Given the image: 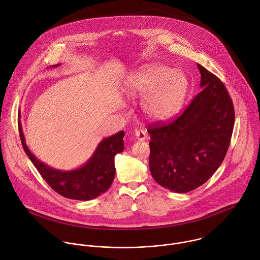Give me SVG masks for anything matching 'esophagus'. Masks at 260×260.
<instances>
[{"label":"esophagus","instance_id":"1","mask_svg":"<svg viewBox=\"0 0 260 260\" xmlns=\"http://www.w3.org/2000/svg\"><path fill=\"white\" fill-rule=\"evenodd\" d=\"M135 136H136V139L138 141H145L146 138H147L146 131H144V129H137L135 132Z\"/></svg>","mask_w":260,"mask_h":260}]
</instances>
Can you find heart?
Returning <instances> with one entry per match:
<instances>
[{"instance_id":"1","label":"heart","mask_w":260,"mask_h":260,"mask_svg":"<svg viewBox=\"0 0 260 260\" xmlns=\"http://www.w3.org/2000/svg\"><path fill=\"white\" fill-rule=\"evenodd\" d=\"M128 96H144L143 110L152 119L166 120L180 109L188 89L181 71L164 65H149L129 75L124 82Z\"/></svg>"}]
</instances>
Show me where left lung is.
<instances>
[{
	"label": "left lung",
	"mask_w": 260,
	"mask_h": 260,
	"mask_svg": "<svg viewBox=\"0 0 260 260\" xmlns=\"http://www.w3.org/2000/svg\"><path fill=\"white\" fill-rule=\"evenodd\" d=\"M203 88L177 118L150 124V171L156 183L177 193L203 185L228 151L234 106L223 82L197 64Z\"/></svg>",
	"instance_id": "1"
}]
</instances>
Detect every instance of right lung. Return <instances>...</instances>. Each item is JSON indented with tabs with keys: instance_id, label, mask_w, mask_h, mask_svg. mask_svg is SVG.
<instances>
[{
	"instance_id": "add662e5",
	"label": "right lung",
	"mask_w": 260,
	"mask_h": 260,
	"mask_svg": "<svg viewBox=\"0 0 260 260\" xmlns=\"http://www.w3.org/2000/svg\"><path fill=\"white\" fill-rule=\"evenodd\" d=\"M20 117L19 112L18 126L23 149L41 177L55 192L68 199L88 201L108 190L115 175L114 156L124 149L123 131L103 140L93 155L82 167L72 171H61L42 162L30 152L25 143Z\"/></svg>"
}]
</instances>
